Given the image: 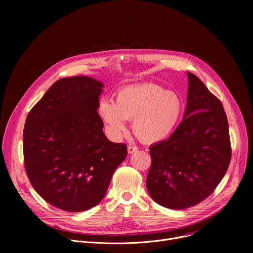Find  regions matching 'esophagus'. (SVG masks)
I'll return each mask as SVG.
<instances>
[{
    "mask_svg": "<svg viewBox=\"0 0 253 253\" xmlns=\"http://www.w3.org/2000/svg\"><path fill=\"white\" fill-rule=\"evenodd\" d=\"M137 148L133 147V145H128V154H134L135 152H137Z\"/></svg>",
    "mask_w": 253,
    "mask_h": 253,
    "instance_id": "34e87169",
    "label": "esophagus"
}]
</instances>
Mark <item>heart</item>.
<instances>
[{
    "label": "heart",
    "instance_id": "obj_1",
    "mask_svg": "<svg viewBox=\"0 0 253 253\" xmlns=\"http://www.w3.org/2000/svg\"><path fill=\"white\" fill-rule=\"evenodd\" d=\"M97 113L113 138L121 137L127 129V120L133 119L132 128L137 137L156 143L176 130L183 117L184 101L177 92L142 83L120 89L115 101L108 97L100 99Z\"/></svg>",
    "mask_w": 253,
    "mask_h": 253
}]
</instances>
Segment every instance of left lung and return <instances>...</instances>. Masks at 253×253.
Returning a JSON list of instances; mask_svg holds the SVG:
<instances>
[{
	"label": "left lung",
	"instance_id": "left-lung-1",
	"mask_svg": "<svg viewBox=\"0 0 253 253\" xmlns=\"http://www.w3.org/2000/svg\"><path fill=\"white\" fill-rule=\"evenodd\" d=\"M182 121L163 141L152 144L147 189L170 209L197 205L212 194L231 160L229 124L223 106L192 73Z\"/></svg>",
	"mask_w": 253,
	"mask_h": 253
}]
</instances>
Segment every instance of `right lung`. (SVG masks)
<instances>
[{"mask_svg":"<svg viewBox=\"0 0 253 253\" xmlns=\"http://www.w3.org/2000/svg\"><path fill=\"white\" fill-rule=\"evenodd\" d=\"M103 87L86 76L60 79L25 120L26 174L46 202L64 211L96 206L127 156L126 144L103 133L97 113Z\"/></svg>","mask_w":253,"mask_h":253,"instance_id":"obj_1","label":"right lung"}]
</instances>
